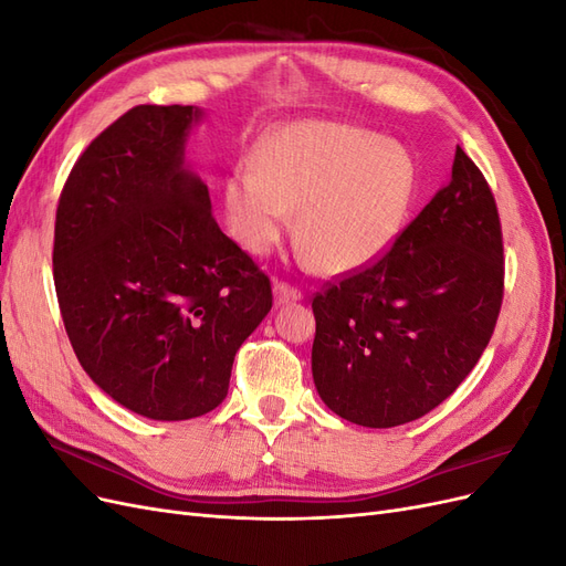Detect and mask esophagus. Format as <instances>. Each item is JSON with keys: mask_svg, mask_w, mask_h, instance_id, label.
Masks as SVG:
<instances>
[{"mask_svg": "<svg viewBox=\"0 0 566 566\" xmlns=\"http://www.w3.org/2000/svg\"><path fill=\"white\" fill-rule=\"evenodd\" d=\"M300 297H302V293L295 285H290L285 281L273 283V300H276V304H287V302H295Z\"/></svg>", "mask_w": 566, "mask_h": 566, "instance_id": "1", "label": "esophagus"}]
</instances>
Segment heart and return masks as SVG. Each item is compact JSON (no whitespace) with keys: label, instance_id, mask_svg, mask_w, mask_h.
I'll return each instance as SVG.
<instances>
[{"label":"heart","instance_id":"heart-1","mask_svg":"<svg viewBox=\"0 0 566 566\" xmlns=\"http://www.w3.org/2000/svg\"><path fill=\"white\" fill-rule=\"evenodd\" d=\"M416 196V165L394 142L335 123L285 127L227 181V214L245 250L262 254L293 224L321 271L364 266L397 241Z\"/></svg>","mask_w":566,"mask_h":566}]
</instances>
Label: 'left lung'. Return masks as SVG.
<instances>
[{"label":"left lung","instance_id":"obj_1","mask_svg":"<svg viewBox=\"0 0 566 566\" xmlns=\"http://www.w3.org/2000/svg\"><path fill=\"white\" fill-rule=\"evenodd\" d=\"M503 287L499 208L482 169L458 146L451 184L391 248L314 295L321 399L364 427L427 416L484 354Z\"/></svg>","mask_w":566,"mask_h":566}]
</instances>
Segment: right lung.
<instances>
[{"label":"right lung","mask_w":566,"mask_h":566,"mask_svg":"<svg viewBox=\"0 0 566 566\" xmlns=\"http://www.w3.org/2000/svg\"><path fill=\"white\" fill-rule=\"evenodd\" d=\"M193 106H134L84 148L56 208L54 285L84 373L150 420L224 401L235 352L269 314L266 273L219 229L184 169Z\"/></svg>","instance_id":"add662e5"}]
</instances>
